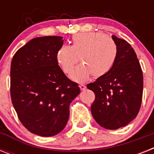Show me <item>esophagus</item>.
<instances>
[{"instance_id": "obj_1", "label": "esophagus", "mask_w": 154, "mask_h": 154, "mask_svg": "<svg viewBox=\"0 0 154 154\" xmlns=\"http://www.w3.org/2000/svg\"><path fill=\"white\" fill-rule=\"evenodd\" d=\"M79 87L82 91H83V90H85V89H86V86H85V85H80Z\"/></svg>"}]
</instances>
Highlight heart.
<instances>
[{
	"label": "heart",
	"instance_id": "obj_1",
	"mask_svg": "<svg viewBox=\"0 0 154 154\" xmlns=\"http://www.w3.org/2000/svg\"><path fill=\"white\" fill-rule=\"evenodd\" d=\"M118 54L117 44L102 32H83L74 35L72 45H62L57 52V60L65 73L76 82H85L91 74L98 78L105 76L114 66Z\"/></svg>",
	"mask_w": 154,
	"mask_h": 154
}]
</instances>
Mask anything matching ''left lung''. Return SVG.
Returning <instances> with one entry per match:
<instances>
[{
    "label": "left lung",
    "mask_w": 154,
    "mask_h": 154,
    "mask_svg": "<svg viewBox=\"0 0 154 154\" xmlns=\"http://www.w3.org/2000/svg\"><path fill=\"white\" fill-rule=\"evenodd\" d=\"M112 38L118 49L114 66L107 74L87 85L95 94L92 115L107 129L125 126L137 117L143 93L142 70L134 49L125 40L114 35Z\"/></svg>",
    "instance_id": "obj_1"
}]
</instances>
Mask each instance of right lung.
<instances>
[{
	"instance_id": "right-lung-1",
	"label": "right lung",
	"mask_w": 154,
	"mask_h": 154,
	"mask_svg": "<svg viewBox=\"0 0 154 154\" xmlns=\"http://www.w3.org/2000/svg\"><path fill=\"white\" fill-rule=\"evenodd\" d=\"M62 37H36L19 49L11 62L12 103L22 125L32 134L52 137L65 127L69 105L80 94L57 60Z\"/></svg>"
}]
</instances>
